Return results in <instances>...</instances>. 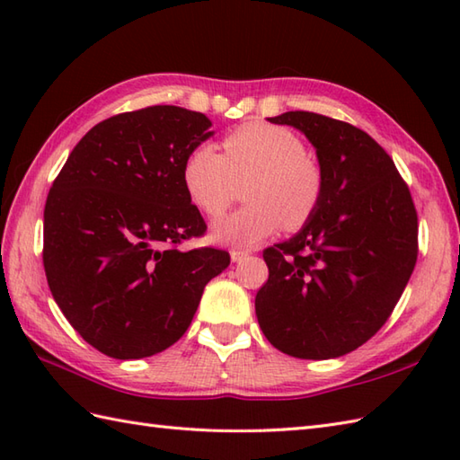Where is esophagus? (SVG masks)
Masks as SVG:
<instances>
[{
  "instance_id": "esophagus-1",
  "label": "esophagus",
  "mask_w": 460,
  "mask_h": 460,
  "mask_svg": "<svg viewBox=\"0 0 460 460\" xmlns=\"http://www.w3.org/2000/svg\"><path fill=\"white\" fill-rule=\"evenodd\" d=\"M249 255V251H245V249H231V261L233 262H239L243 257H247Z\"/></svg>"
}]
</instances>
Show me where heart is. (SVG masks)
<instances>
[{"label":"heart","mask_w":460,"mask_h":460,"mask_svg":"<svg viewBox=\"0 0 460 460\" xmlns=\"http://www.w3.org/2000/svg\"><path fill=\"white\" fill-rule=\"evenodd\" d=\"M221 150L199 144L181 165L183 190L209 219H219L245 183L247 208L215 225L213 239L252 245L287 225L296 231L314 217L324 195L320 164L305 154L295 132L267 122H247L225 134Z\"/></svg>","instance_id":"b5f03b06"}]
</instances>
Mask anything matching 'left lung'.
I'll return each instance as SVG.
<instances>
[{
  "instance_id": "1",
  "label": "left lung",
  "mask_w": 460,
  "mask_h": 460,
  "mask_svg": "<svg viewBox=\"0 0 460 460\" xmlns=\"http://www.w3.org/2000/svg\"><path fill=\"white\" fill-rule=\"evenodd\" d=\"M316 148L324 195L298 235L262 251L255 298L262 334L300 359L359 348L385 324L419 252L417 209L402 173L364 130L324 114L285 112Z\"/></svg>"
}]
</instances>
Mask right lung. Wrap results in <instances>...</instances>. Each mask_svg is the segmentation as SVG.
Here are the masks:
<instances>
[{"instance_id": "1", "label": "right lung", "mask_w": 460, "mask_h": 460, "mask_svg": "<svg viewBox=\"0 0 460 460\" xmlns=\"http://www.w3.org/2000/svg\"><path fill=\"white\" fill-rule=\"evenodd\" d=\"M180 106H146L86 132L45 203L43 267L55 302L84 341L140 359L190 328L227 251L180 249L208 231L183 190L181 165L213 132Z\"/></svg>"}]
</instances>
